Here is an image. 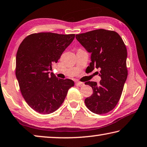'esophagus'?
Returning <instances> with one entry per match:
<instances>
[{"instance_id": "obj_1", "label": "esophagus", "mask_w": 147, "mask_h": 147, "mask_svg": "<svg viewBox=\"0 0 147 147\" xmlns=\"http://www.w3.org/2000/svg\"><path fill=\"white\" fill-rule=\"evenodd\" d=\"M76 86H84V83L81 82H76Z\"/></svg>"}]
</instances>
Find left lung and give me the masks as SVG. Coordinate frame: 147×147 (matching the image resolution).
Segmentation results:
<instances>
[{"label": "left lung", "mask_w": 147, "mask_h": 147, "mask_svg": "<svg viewBox=\"0 0 147 147\" xmlns=\"http://www.w3.org/2000/svg\"><path fill=\"white\" fill-rule=\"evenodd\" d=\"M76 38L91 53L88 67L91 71L94 68L100 70V84L90 81L85 83L93 90L85 99L86 105L93 113H108L118 103L127 78L126 47L117 32L104 29L77 34Z\"/></svg>", "instance_id": "left-lung-1"}]
</instances>
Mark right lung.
<instances>
[{
  "label": "right lung",
  "mask_w": 147,
  "mask_h": 147,
  "mask_svg": "<svg viewBox=\"0 0 147 147\" xmlns=\"http://www.w3.org/2000/svg\"><path fill=\"white\" fill-rule=\"evenodd\" d=\"M74 37L41 32L27 36L19 45L16 78L24 100L37 112L49 114L57 110L74 86L72 80L58 78L49 71Z\"/></svg>",
  "instance_id": "1"
}]
</instances>
